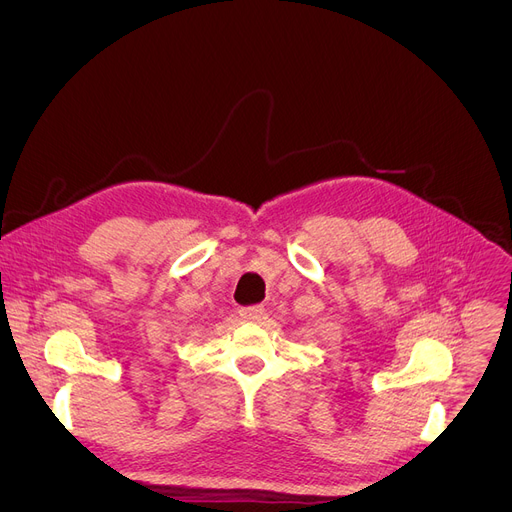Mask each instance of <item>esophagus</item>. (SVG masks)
I'll return each mask as SVG.
<instances>
[{
	"instance_id": "obj_1",
	"label": "esophagus",
	"mask_w": 512,
	"mask_h": 512,
	"mask_svg": "<svg viewBox=\"0 0 512 512\" xmlns=\"http://www.w3.org/2000/svg\"><path fill=\"white\" fill-rule=\"evenodd\" d=\"M239 316L248 322H258L264 316V308L262 306H244V308H239Z\"/></svg>"
}]
</instances>
